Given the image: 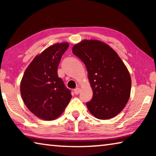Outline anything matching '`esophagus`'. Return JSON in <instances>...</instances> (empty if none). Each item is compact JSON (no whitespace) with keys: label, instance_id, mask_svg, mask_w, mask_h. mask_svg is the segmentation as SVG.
Wrapping results in <instances>:
<instances>
[{"label":"esophagus","instance_id":"obj_1","mask_svg":"<svg viewBox=\"0 0 156 156\" xmlns=\"http://www.w3.org/2000/svg\"><path fill=\"white\" fill-rule=\"evenodd\" d=\"M80 90L79 87H77V88H76L75 90H74V93L76 94V95H78V94H79V93H80Z\"/></svg>","mask_w":156,"mask_h":156}]
</instances>
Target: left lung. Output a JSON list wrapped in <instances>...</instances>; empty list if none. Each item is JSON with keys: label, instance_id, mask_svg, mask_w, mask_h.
Segmentation results:
<instances>
[{"label": "left lung", "instance_id": "1", "mask_svg": "<svg viewBox=\"0 0 156 156\" xmlns=\"http://www.w3.org/2000/svg\"><path fill=\"white\" fill-rule=\"evenodd\" d=\"M84 63L93 91L87 107L99 119L115 117L130 97L131 79L124 62L115 50L99 40H85L72 49Z\"/></svg>", "mask_w": 156, "mask_h": 156}]
</instances>
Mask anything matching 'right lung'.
<instances>
[{"instance_id": "1", "label": "right lung", "mask_w": 156, "mask_h": 156, "mask_svg": "<svg viewBox=\"0 0 156 156\" xmlns=\"http://www.w3.org/2000/svg\"><path fill=\"white\" fill-rule=\"evenodd\" d=\"M69 43L50 46L35 56L25 70L20 93L28 109L38 118L50 121L58 117L71 100V90L58 76L61 56Z\"/></svg>"}]
</instances>
